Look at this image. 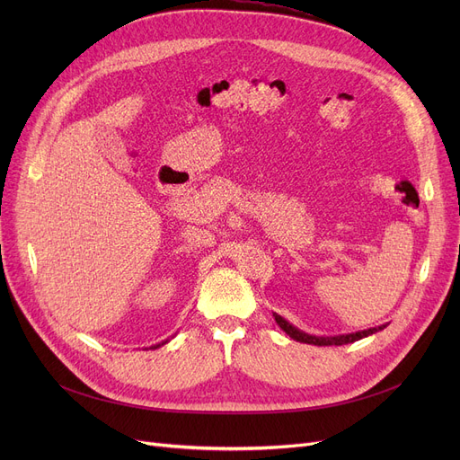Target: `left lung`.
Listing matches in <instances>:
<instances>
[{
	"label": "left lung",
	"mask_w": 460,
	"mask_h": 460,
	"mask_svg": "<svg viewBox=\"0 0 460 460\" xmlns=\"http://www.w3.org/2000/svg\"><path fill=\"white\" fill-rule=\"evenodd\" d=\"M274 319L279 324V328L288 335L293 337V340L300 341V343H307V345H317V347H328V345H347V343H354L358 340H364V337L384 330L385 324L378 326V328H369V330H361L356 333H347V335H333V337H319V335H309L298 328H295L291 323H287L283 317H279L278 313H274Z\"/></svg>",
	"instance_id": "obj_1"
}]
</instances>
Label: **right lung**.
I'll return each instance as SVG.
<instances>
[{
    "instance_id": "add662e5",
    "label": "right lung",
    "mask_w": 460,
    "mask_h": 460,
    "mask_svg": "<svg viewBox=\"0 0 460 460\" xmlns=\"http://www.w3.org/2000/svg\"><path fill=\"white\" fill-rule=\"evenodd\" d=\"M165 343H167V341H165ZM160 345H164V343H160ZM160 345H155V347H151V349H158Z\"/></svg>"
}]
</instances>
